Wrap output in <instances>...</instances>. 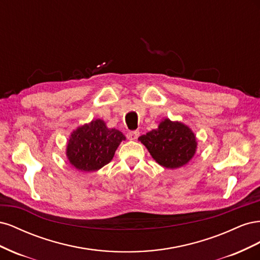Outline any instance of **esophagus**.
Here are the masks:
<instances>
[{
    "label": "esophagus",
    "mask_w": 260,
    "mask_h": 260,
    "mask_svg": "<svg viewBox=\"0 0 260 260\" xmlns=\"http://www.w3.org/2000/svg\"><path fill=\"white\" fill-rule=\"evenodd\" d=\"M139 136H140V132L139 131H131V132L127 133V138L129 140H131V141L137 140L139 138Z\"/></svg>",
    "instance_id": "1"
}]
</instances>
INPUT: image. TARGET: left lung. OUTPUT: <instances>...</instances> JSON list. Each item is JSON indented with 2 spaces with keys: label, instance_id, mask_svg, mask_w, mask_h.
<instances>
[{
  "label": "left lung",
  "instance_id": "8db88e82",
  "mask_svg": "<svg viewBox=\"0 0 260 260\" xmlns=\"http://www.w3.org/2000/svg\"><path fill=\"white\" fill-rule=\"evenodd\" d=\"M139 141L154 160L168 169L185 166L198 149V139L188 125L165 118L158 128L141 136Z\"/></svg>",
  "mask_w": 260,
  "mask_h": 260
}]
</instances>
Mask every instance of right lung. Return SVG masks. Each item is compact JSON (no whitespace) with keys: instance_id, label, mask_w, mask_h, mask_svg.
Segmentation results:
<instances>
[{"instance_id":"obj_1","label":"right lung","mask_w":260,"mask_h":260,"mask_svg":"<svg viewBox=\"0 0 260 260\" xmlns=\"http://www.w3.org/2000/svg\"><path fill=\"white\" fill-rule=\"evenodd\" d=\"M124 140L122 132L108 128L104 120H92L70 133L66 146L67 159L77 170L98 171L111 162Z\"/></svg>"}]
</instances>
